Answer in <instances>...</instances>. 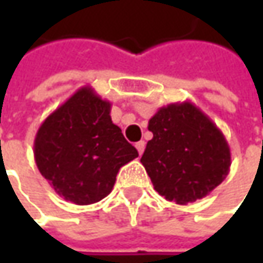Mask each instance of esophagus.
<instances>
[{"instance_id":"obj_1","label":"esophagus","mask_w":263,"mask_h":263,"mask_svg":"<svg viewBox=\"0 0 263 263\" xmlns=\"http://www.w3.org/2000/svg\"><path fill=\"white\" fill-rule=\"evenodd\" d=\"M145 146H146V143H145L143 140L137 142L136 149H137V152H139V155H142V154H143V151H145Z\"/></svg>"}]
</instances>
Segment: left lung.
<instances>
[{
	"instance_id": "left-lung-1",
	"label": "left lung",
	"mask_w": 263,
	"mask_h": 263,
	"mask_svg": "<svg viewBox=\"0 0 263 263\" xmlns=\"http://www.w3.org/2000/svg\"><path fill=\"white\" fill-rule=\"evenodd\" d=\"M154 137L140 162L154 189L178 205L209 195L227 177L231 152L222 132L195 104L159 108L149 120Z\"/></svg>"
}]
</instances>
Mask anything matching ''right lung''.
Returning a JSON list of instances; mask_svg holds the SVG:
<instances>
[{"mask_svg":"<svg viewBox=\"0 0 263 263\" xmlns=\"http://www.w3.org/2000/svg\"><path fill=\"white\" fill-rule=\"evenodd\" d=\"M109 112L111 102L83 86L46 117L36 133L37 170L68 202L102 200L111 193L120 168L139 157Z\"/></svg>","mask_w":263,"mask_h":263,"instance_id":"add662e5","label":"right lung"}]
</instances>
